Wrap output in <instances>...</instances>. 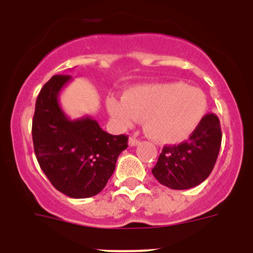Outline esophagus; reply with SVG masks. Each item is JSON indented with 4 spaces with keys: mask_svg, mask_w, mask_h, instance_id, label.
<instances>
[{
    "mask_svg": "<svg viewBox=\"0 0 253 253\" xmlns=\"http://www.w3.org/2000/svg\"><path fill=\"white\" fill-rule=\"evenodd\" d=\"M139 144V139H137L135 137H130L129 138V146L130 147H135Z\"/></svg>",
    "mask_w": 253,
    "mask_h": 253,
    "instance_id": "34e87169",
    "label": "esophagus"
}]
</instances>
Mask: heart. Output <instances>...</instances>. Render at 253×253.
I'll return each mask as SVG.
<instances>
[{
  "label": "heart",
  "instance_id": "heart-1",
  "mask_svg": "<svg viewBox=\"0 0 253 253\" xmlns=\"http://www.w3.org/2000/svg\"><path fill=\"white\" fill-rule=\"evenodd\" d=\"M109 111L122 126L144 120V130L158 143H178L195 131L207 114L208 102L200 88L182 82L143 84L111 97Z\"/></svg>",
  "mask_w": 253,
  "mask_h": 253
}]
</instances>
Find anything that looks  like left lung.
Listing matches in <instances>:
<instances>
[{
    "label": "left lung",
    "instance_id": "obj_1",
    "mask_svg": "<svg viewBox=\"0 0 253 253\" xmlns=\"http://www.w3.org/2000/svg\"><path fill=\"white\" fill-rule=\"evenodd\" d=\"M222 143L220 123L215 114H207L189 140L165 146L152 173L160 184L186 190L207 180L218 158Z\"/></svg>",
    "mask_w": 253,
    "mask_h": 253
}]
</instances>
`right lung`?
<instances>
[{
	"label": "right lung",
	"instance_id": "obj_1",
	"mask_svg": "<svg viewBox=\"0 0 253 253\" xmlns=\"http://www.w3.org/2000/svg\"><path fill=\"white\" fill-rule=\"evenodd\" d=\"M71 80L68 75H55L40 90L33 143L40 169L51 185L69 198L84 199L106 186L119 154L128 147V137L106 133L91 116L68 119L58 96Z\"/></svg>",
	"mask_w": 253,
	"mask_h": 253
}]
</instances>
